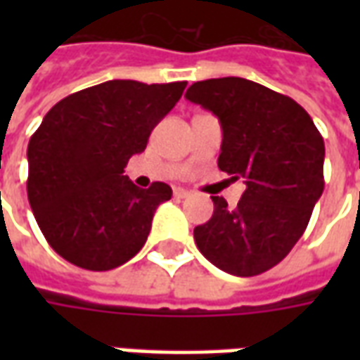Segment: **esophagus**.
Segmentation results:
<instances>
[{"label":"esophagus","mask_w":360,"mask_h":360,"mask_svg":"<svg viewBox=\"0 0 360 360\" xmlns=\"http://www.w3.org/2000/svg\"><path fill=\"white\" fill-rule=\"evenodd\" d=\"M173 195L177 196V198H187V196H191L193 193H191V191H187V188L177 187V188H173Z\"/></svg>","instance_id":"1"}]
</instances>
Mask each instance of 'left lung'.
Returning a JSON list of instances; mask_svg holds the SVG:
<instances>
[{
    "label": "left lung",
    "mask_w": 360,
    "mask_h": 360,
    "mask_svg": "<svg viewBox=\"0 0 360 360\" xmlns=\"http://www.w3.org/2000/svg\"><path fill=\"white\" fill-rule=\"evenodd\" d=\"M185 96L218 115V167L247 183L235 208L212 196L214 214L195 227L196 247L219 270L258 276L279 264L309 226L324 191V139L293 98L247 79L195 82Z\"/></svg>",
    "instance_id": "left-lung-1"
}]
</instances>
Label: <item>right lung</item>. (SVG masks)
<instances>
[{"instance_id": "add662e5", "label": "right lung", "mask_w": 360, "mask_h": 360, "mask_svg": "<svg viewBox=\"0 0 360 360\" xmlns=\"http://www.w3.org/2000/svg\"><path fill=\"white\" fill-rule=\"evenodd\" d=\"M187 82L108 81L51 108L28 142L27 193L40 231L67 262L92 271L125 264L148 239L172 187L123 175Z\"/></svg>"}]
</instances>
